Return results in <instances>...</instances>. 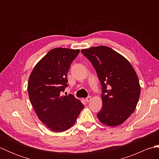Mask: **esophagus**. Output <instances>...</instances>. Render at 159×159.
<instances>
[{
  "label": "esophagus",
  "instance_id": "34e87169",
  "mask_svg": "<svg viewBox=\"0 0 159 159\" xmlns=\"http://www.w3.org/2000/svg\"><path fill=\"white\" fill-rule=\"evenodd\" d=\"M92 98L91 97V96H88L87 98H85V101L87 102H89L91 100H92Z\"/></svg>",
  "mask_w": 159,
  "mask_h": 159
}]
</instances>
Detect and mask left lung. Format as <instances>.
I'll list each match as a JSON object with an SVG mask.
<instances>
[{
	"mask_svg": "<svg viewBox=\"0 0 159 159\" xmlns=\"http://www.w3.org/2000/svg\"><path fill=\"white\" fill-rule=\"evenodd\" d=\"M92 63L102 86V107L97 117L102 124H123L137 107L141 87L130 63L109 47L100 46L81 50Z\"/></svg>",
	"mask_w": 159,
	"mask_h": 159,
	"instance_id": "1",
	"label": "left lung"
}]
</instances>
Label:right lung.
Masks as SVG:
<instances>
[{"mask_svg":"<svg viewBox=\"0 0 159 159\" xmlns=\"http://www.w3.org/2000/svg\"><path fill=\"white\" fill-rule=\"evenodd\" d=\"M79 50L52 49L36 64L30 74L28 93L39 120L50 130L63 132L75 123L84 105L70 94L61 95L67 87V74Z\"/></svg>","mask_w":159,"mask_h":159,"instance_id":"obj_1","label":"right lung"}]
</instances>
